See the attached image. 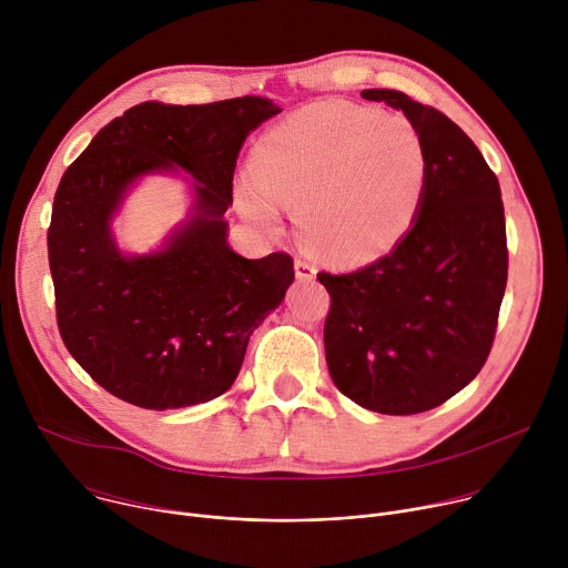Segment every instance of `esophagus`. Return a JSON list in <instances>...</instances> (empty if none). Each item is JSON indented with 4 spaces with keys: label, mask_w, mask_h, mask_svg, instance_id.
I'll use <instances>...</instances> for the list:
<instances>
[{
    "label": "esophagus",
    "mask_w": 568,
    "mask_h": 568,
    "mask_svg": "<svg viewBox=\"0 0 568 568\" xmlns=\"http://www.w3.org/2000/svg\"><path fill=\"white\" fill-rule=\"evenodd\" d=\"M294 274H296L298 281H312V278L316 276V267H314L312 263L298 258V261L294 263Z\"/></svg>",
    "instance_id": "34e87169"
}]
</instances>
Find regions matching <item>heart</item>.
I'll list each match as a JSON object with an SVG mask.
<instances>
[{
  "mask_svg": "<svg viewBox=\"0 0 568 568\" xmlns=\"http://www.w3.org/2000/svg\"><path fill=\"white\" fill-rule=\"evenodd\" d=\"M256 178L235 195L261 226L296 206L303 245L335 265H362L390 252L412 231L429 189V150L402 114L353 103H314L254 150Z\"/></svg>",
  "mask_w": 568,
  "mask_h": 568,
  "instance_id": "1",
  "label": "heart"
}]
</instances>
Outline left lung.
<instances>
[{
	"instance_id": "1",
	"label": "left lung",
	"mask_w": 568,
	"mask_h": 568,
	"mask_svg": "<svg viewBox=\"0 0 568 568\" xmlns=\"http://www.w3.org/2000/svg\"><path fill=\"white\" fill-rule=\"evenodd\" d=\"M366 101L402 110L429 150V189L412 231L351 274L318 272L335 386L359 407L412 416L465 388L490 355L508 281L497 175L443 112L393 90Z\"/></svg>"
}]
</instances>
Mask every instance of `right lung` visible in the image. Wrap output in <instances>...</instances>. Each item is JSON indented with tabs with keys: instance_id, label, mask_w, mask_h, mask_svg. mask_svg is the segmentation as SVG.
I'll return each mask as SVG.
<instances>
[{
	"instance_id": "right-lung-1",
	"label": "right lung",
	"mask_w": 568,
	"mask_h": 568,
	"mask_svg": "<svg viewBox=\"0 0 568 568\" xmlns=\"http://www.w3.org/2000/svg\"><path fill=\"white\" fill-rule=\"evenodd\" d=\"M278 112L258 97L148 101L108 123L60 180L47 235L58 328L92 379L134 407L182 409L229 390L294 281L287 254H235L224 220L242 143ZM182 172L187 220L156 251L125 255L111 224L126 195L150 174Z\"/></svg>"
}]
</instances>
